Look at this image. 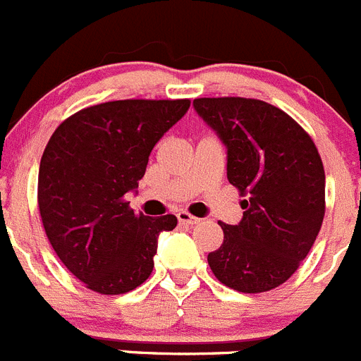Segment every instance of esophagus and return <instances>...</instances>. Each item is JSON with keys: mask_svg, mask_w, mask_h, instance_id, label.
<instances>
[{"mask_svg": "<svg viewBox=\"0 0 361 361\" xmlns=\"http://www.w3.org/2000/svg\"><path fill=\"white\" fill-rule=\"evenodd\" d=\"M176 217H178V221H180V223H183V225H197V223L201 221L200 217L190 216L188 212H178Z\"/></svg>", "mask_w": 361, "mask_h": 361, "instance_id": "esophagus-1", "label": "esophagus"}]
</instances>
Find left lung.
Returning <instances> with one entry per match:
<instances>
[{"label": "left lung", "mask_w": 361, "mask_h": 361, "mask_svg": "<svg viewBox=\"0 0 361 361\" xmlns=\"http://www.w3.org/2000/svg\"><path fill=\"white\" fill-rule=\"evenodd\" d=\"M197 115L226 147V178L246 196L237 225L209 253L217 281L269 291L306 259L326 212V174L311 136L279 108L241 97L196 99Z\"/></svg>", "instance_id": "8db88e82"}]
</instances>
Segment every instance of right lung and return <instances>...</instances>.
<instances>
[{
    "mask_svg": "<svg viewBox=\"0 0 361 361\" xmlns=\"http://www.w3.org/2000/svg\"><path fill=\"white\" fill-rule=\"evenodd\" d=\"M190 100H113L80 109L55 129L39 165L44 232L63 264L90 290L120 295L147 281L158 235L176 216H138L124 201L149 154Z\"/></svg>",
    "mask_w": 361,
    "mask_h": 361,
    "instance_id": "right-lung-1",
    "label": "right lung"
}]
</instances>
